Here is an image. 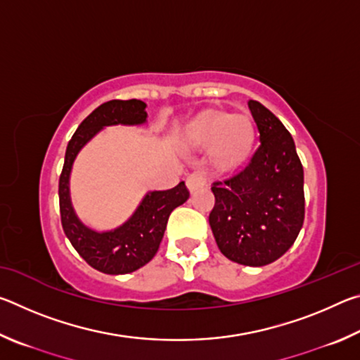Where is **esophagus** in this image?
Wrapping results in <instances>:
<instances>
[{
    "instance_id": "obj_1",
    "label": "esophagus",
    "mask_w": 360,
    "mask_h": 360,
    "mask_svg": "<svg viewBox=\"0 0 360 360\" xmlns=\"http://www.w3.org/2000/svg\"><path fill=\"white\" fill-rule=\"evenodd\" d=\"M208 179H210L208 169L203 168V167H198L192 174H188L187 186H188V188H191V191H195V188H200V187L208 184Z\"/></svg>"
}]
</instances>
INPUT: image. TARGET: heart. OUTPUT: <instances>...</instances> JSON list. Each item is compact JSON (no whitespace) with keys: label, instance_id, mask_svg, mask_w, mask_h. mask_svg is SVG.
Instances as JSON below:
<instances>
[{"label":"heart","instance_id":"b5f03b06","mask_svg":"<svg viewBox=\"0 0 360 360\" xmlns=\"http://www.w3.org/2000/svg\"><path fill=\"white\" fill-rule=\"evenodd\" d=\"M192 139L200 146L214 144L219 163L238 165L248 157L254 143V125L245 114L206 112L193 122Z\"/></svg>","mask_w":360,"mask_h":360}]
</instances>
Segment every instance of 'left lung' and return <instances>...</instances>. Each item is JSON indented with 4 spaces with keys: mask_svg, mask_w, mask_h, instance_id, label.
I'll return each instance as SVG.
<instances>
[{
    "mask_svg": "<svg viewBox=\"0 0 360 360\" xmlns=\"http://www.w3.org/2000/svg\"><path fill=\"white\" fill-rule=\"evenodd\" d=\"M248 106L260 144L246 167L212 182L210 225L225 257L264 266L294 245L303 225V167L281 120L259 101Z\"/></svg>",
    "mask_w": 360,
    "mask_h": 360,
    "instance_id": "1",
    "label": "left lung"
}]
</instances>
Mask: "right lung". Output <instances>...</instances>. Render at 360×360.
Segmentation results:
<instances>
[{
	"mask_svg": "<svg viewBox=\"0 0 360 360\" xmlns=\"http://www.w3.org/2000/svg\"><path fill=\"white\" fill-rule=\"evenodd\" d=\"M148 117L146 103L141 100H111L103 103L82 120L66 148L65 163L58 181L60 219L65 235L77 254L95 270L108 275H125L152 260L165 233L168 217L188 198L184 181L168 191L146 195L135 214L122 227L96 233L79 222L70 202V172L77 152L105 125L143 124Z\"/></svg>",
	"mask_w": 360,
	"mask_h": 360,
	"instance_id": "1",
	"label": "right lung"
}]
</instances>
